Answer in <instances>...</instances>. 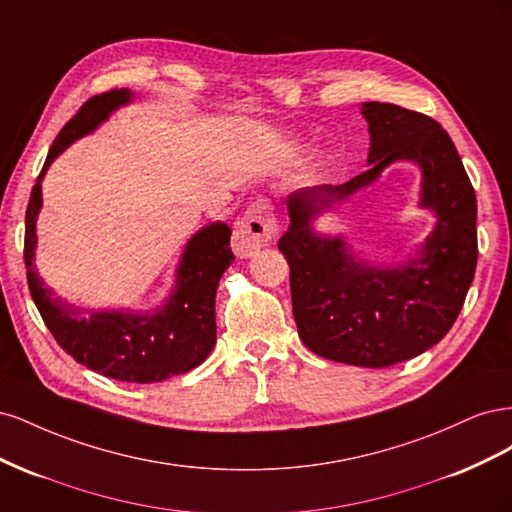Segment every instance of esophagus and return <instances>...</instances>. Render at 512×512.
<instances>
[{"label":"esophagus","instance_id":"obj_1","mask_svg":"<svg viewBox=\"0 0 512 512\" xmlns=\"http://www.w3.org/2000/svg\"><path fill=\"white\" fill-rule=\"evenodd\" d=\"M277 222L273 207L267 198H258L245 209L243 218L235 228V243L241 254H252L260 245L275 237Z\"/></svg>","mask_w":512,"mask_h":512}]
</instances>
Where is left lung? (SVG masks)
Here are the masks:
<instances>
[{
  "mask_svg": "<svg viewBox=\"0 0 512 512\" xmlns=\"http://www.w3.org/2000/svg\"><path fill=\"white\" fill-rule=\"evenodd\" d=\"M363 115L371 166L342 185L288 196L290 226L277 247L290 265L292 314L303 344L337 363L389 367L436 346L455 324L476 271V194L436 119L389 102H365ZM395 159L422 166V204L437 211L439 226L421 259L376 270L354 261L341 240L314 236L308 222Z\"/></svg>",
  "mask_w": 512,
  "mask_h": 512,
  "instance_id": "obj_1",
  "label": "left lung"
}]
</instances>
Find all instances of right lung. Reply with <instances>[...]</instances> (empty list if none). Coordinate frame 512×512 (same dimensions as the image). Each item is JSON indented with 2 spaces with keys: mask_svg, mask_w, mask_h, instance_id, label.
<instances>
[{
  "mask_svg": "<svg viewBox=\"0 0 512 512\" xmlns=\"http://www.w3.org/2000/svg\"><path fill=\"white\" fill-rule=\"evenodd\" d=\"M130 102L128 89H111L89 98L61 128L29 196L25 213L27 284L38 312L55 342L76 363L98 374L136 384L162 382L203 363L215 346V292L222 273L235 260L230 228L211 224L192 237L177 271V288L156 314L81 312L53 297L34 267L36 215L42 205L40 181L46 168L76 138L98 128L108 113Z\"/></svg>",
  "mask_w": 512,
  "mask_h": 512,
  "instance_id": "1",
  "label": "right lung"
}]
</instances>
